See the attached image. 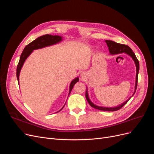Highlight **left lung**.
<instances>
[{
  "label": "left lung",
  "instance_id": "1",
  "mask_svg": "<svg viewBox=\"0 0 154 154\" xmlns=\"http://www.w3.org/2000/svg\"><path fill=\"white\" fill-rule=\"evenodd\" d=\"M106 43L108 45L109 49L110 51V53L112 54H119V53H125L130 55V57L132 58V59L134 60V62L136 63V90L137 88V80H138V72H139V61L137 58V57L135 55L134 53L133 52V51L130 49L127 45H125V44H119V43H116L114 41L112 40H105ZM136 92V91H135ZM85 97L86 99L88 101V103H89V105L93 107V108L96 109L97 110H104V111H116L121 109L122 107L127 103L128 100L126 101L125 103L122 104L121 105L117 106V107H113V108H110V107H101V106H96L94 104H93L92 102L90 101L89 98L88 97V94H87V91L86 92L85 94Z\"/></svg>",
  "mask_w": 154,
  "mask_h": 154
}]
</instances>
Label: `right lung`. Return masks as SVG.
<instances>
[{"mask_svg":"<svg viewBox=\"0 0 154 154\" xmlns=\"http://www.w3.org/2000/svg\"><path fill=\"white\" fill-rule=\"evenodd\" d=\"M61 40H62V37L60 36H57V35L53 36L51 35H45L38 37V38H37L35 40L29 43L28 45H27L25 47V48L24 49V50H23V52L22 53V54L20 55L19 62H18V63L17 65V77L18 82L19 81V74H20V70L23 66V64H24L26 59L29 57V54L32 53V51L35 49H37L43 48L45 47V46L55 44L59 42H60ZM78 81H79V78H76L71 82V85H70L69 94L71 93L74 85H75V83H77Z\"/></svg>","mask_w":154,"mask_h":154,"instance_id":"add662e5","label":"right lung"}]
</instances>
